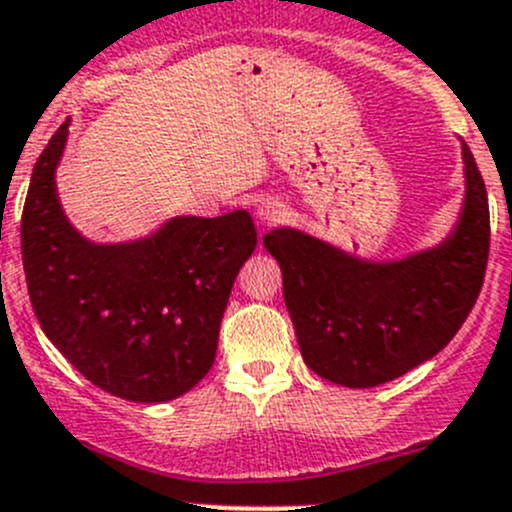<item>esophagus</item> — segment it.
<instances>
[{"label": "esophagus", "instance_id": "34e87169", "mask_svg": "<svg viewBox=\"0 0 512 512\" xmlns=\"http://www.w3.org/2000/svg\"><path fill=\"white\" fill-rule=\"evenodd\" d=\"M280 218H282V205L277 203V200L267 198L257 205V220H260L262 225H272V223H277Z\"/></svg>", "mask_w": 512, "mask_h": 512}]
</instances>
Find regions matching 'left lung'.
<instances>
[{
	"mask_svg": "<svg viewBox=\"0 0 512 512\" xmlns=\"http://www.w3.org/2000/svg\"><path fill=\"white\" fill-rule=\"evenodd\" d=\"M466 205L443 245L401 262H361L297 230L265 247L282 267V294L304 361L334 384L369 389L436 356L471 314L490 250L488 193L463 146Z\"/></svg>",
	"mask_w": 512,
	"mask_h": 512,
	"instance_id": "1",
	"label": "left lung"
}]
</instances>
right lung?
I'll use <instances>...</instances> for the list:
<instances>
[{"label":"right lung","instance_id":"1","mask_svg":"<svg viewBox=\"0 0 512 512\" xmlns=\"http://www.w3.org/2000/svg\"><path fill=\"white\" fill-rule=\"evenodd\" d=\"M69 121L34 165L22 213L29 299L79 374L138 404L183 396L210 371L232 282L255 252L250 213L173 218L153 237L94 245L64 218L54 170Z\"/></svg>","mask_w":512,"mask_h":512}]
</instances>
